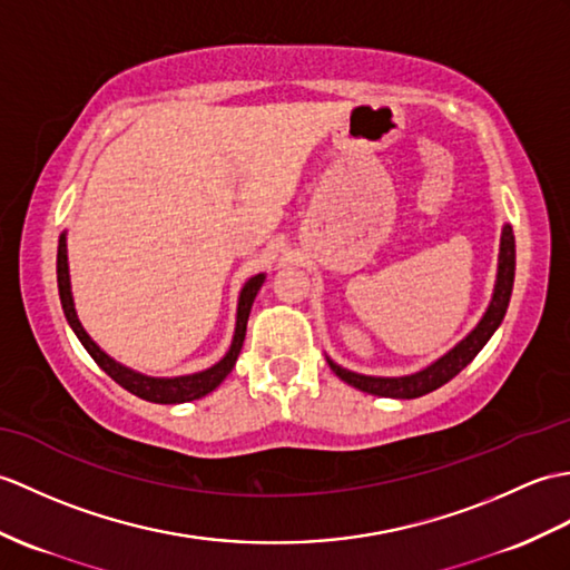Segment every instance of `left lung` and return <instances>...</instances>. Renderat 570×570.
Returning a JSON list of instances; mask_svg holds the SVG:
<instances>
[{"mask_svg": "<svg viewBox=\"0 0 570 570\" xmlns=\"http://www.w3.org/2000/svg\"><path fill=\"white\" fill-rule=\"evenodd\" d=\"M512 284H514V235H512V225L505 223L500 233L498 274H495L491 303H488L485 313L481 315V321L475 323L471 333L464 340H459L452 350L444 352L442 356H436L432 364L420 368V372L405 374V376L356 374L345 366H340L337 362L330 360V356H325V360L342 381L364 393L381 395V399H420V395L432 393L440 386H444L446 381H452L461 368L471 364L473 356L485 347V342L493 337V333L502 323V317H505Z\"/></svg>", "mask_w": 570, "mask_h": 570, "instance_id": "left-lung-1", "label": "left lung"}]
</instances>
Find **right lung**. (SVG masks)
<instances>
[{"label": "right lung", "instance_id": "right-lung-1", "mask_svg": "<svg viewBox=\"0 0 570 570\" xmlns=\"http://www.w3.org/2000/svg\"><path fill=\"white\" fill-rule=\"evenodd\" d=\"M267 279V274H255L243 284L240 296H237V313H235V333L230 340L228 352L223 354V360H218L214 366L204 368V372L196 374H184V376H148L140 374L136 368H130L121 362H116L114 356L106 354L95 340L87 335V330L82 327L75 311V298H72V284H70V264H68V230L60 233L58 240V291H60V303L65 317L72 327V333L77 340L82 342V347L89 352L91 360H95L106 374H109L118 386H124L128 393L138 395L142 401L150 403H163V405H175V403H189L198 401L208 395L210 391H216L223 379L233 372V366L237 362V354L243 350L245 333H247V317L249 311H253L255 296L259 294V288Z\"/></svg>", "mask_w": 570, "mask_h": 570}]
</instances>
